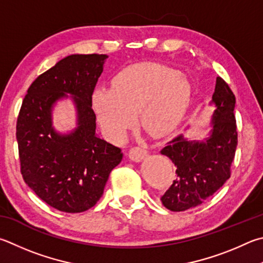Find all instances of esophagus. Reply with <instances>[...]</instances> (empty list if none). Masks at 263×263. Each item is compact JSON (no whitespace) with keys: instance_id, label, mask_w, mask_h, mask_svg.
<instances>
[{"instance_id":"esophagus-1","label":"esophagus","mask_w":263,"mask_h":263,"mask_svg":"<svg viewBox=\"0 0 263 263\" xmlns=\"http://www.w3.org/2000/svg\"><path fill=\"white\" fill-rule=\"evenodd\" d=\"M128 156H130V159L132 161L140 162L147 156V151L145 149V148H141V147H133L130 149Z\"/></svg>"}]
</instances>
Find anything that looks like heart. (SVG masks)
<instances>
[{
  "instance_id": "obj_1",
  "label": "heart",
  "mask_w": 263,
  "mask_h": 263,
  "mask_svg": "<svg viewBox=\"0 0 263 263\" xmlns=\"http://www.w3.org/2000/svg\"><path fill=\"white\" fill-rule=\"evenodd\" d=\"M192 86L178 70L163 64L137 63L119 71L112 87L100 86L92 106L103 131L114 140L125 139L139 110L141 125L161 136L176 125L187 109Z\"/></svg>"
}]
</instances>
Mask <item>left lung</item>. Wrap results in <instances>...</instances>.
<instances>
[{
  "label": "left lung",
  "mask_w": 263,
  "mask_h": 263,
  "mask_svg": "<svg viewBox=\"0 0 263 263\" xmlns=\"http://www.w3.org/2000/svg\"><path fill=\"white\" fill-rule=\"evenodd\" d=\"M209 136L203 140L179 135L161 151L177 166V177L161 201L173 212H184L206 201L230 178L231 163L238 144L233 110L236 98L221 77L216 78Z\"/></svg>",
  "instance_id": "8db88e82"
}]
</instances>
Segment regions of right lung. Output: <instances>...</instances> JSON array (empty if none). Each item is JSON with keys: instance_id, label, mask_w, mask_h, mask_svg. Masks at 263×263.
I'll use <instances>...</instances> for the list:
<instances>
[{"instance_id": "1", "label": "right lung", "mask_w": 263, "mask_h": 263, "mask_svg": "<svg viewBox=\"0 0 263 263\" xmlns=\"http://www.w3.org/2000/svg\"><path fill=\"white\" fill-rule=\"evenodd\" d=\"M107 55L73 54L40 74L24 98L16 127L23 179L57 211L82 213L102 197L121 148L97 136L92 94ZM70 97L78 127L69 134L52 126V109Z\"/></svg>"}]
</instances>
